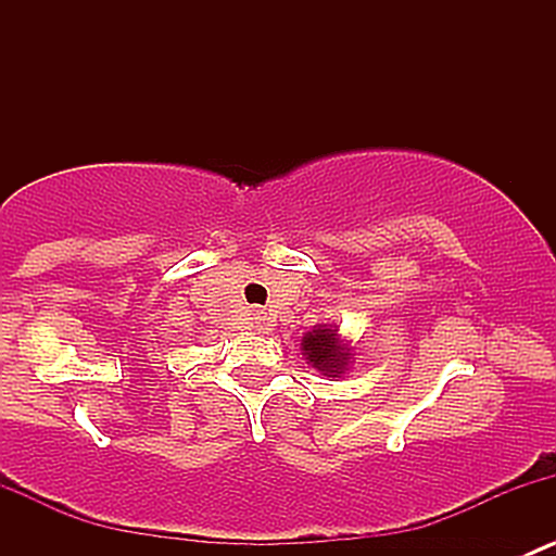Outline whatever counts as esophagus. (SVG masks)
Listing matches in <instances>:
<instances>
[{"mask_svg": "<svg viewBox=\"0 0 556 556\" xmlns=\"http://www.w3.org/2000/svg\"><path fill=\"white\" fill-rule=\"evenodd\" d=\"M255 323H257V328H263V317H257V314H255Z\"/></svg>", "mask_w": 556, "mask_h": 556, "instance_id": "obj_1", "label": "esophagus"}]
</instances>
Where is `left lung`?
I'll use <instances>...</instances> for the list:
<instances>
[{"label": "left lung", "mask_w": 556, "mask_h": 556, "mask_svg": "<svg viewBox=\"0 0 556 556\" xmlns=\"http://www.w3.org/2000/svg\"><path fill=\"white\" fill-rule=\"evenodd\" d=\"M301 346H304L306 361H309L317 371H323L325 377H339V374L346 371L350 352H346V346L339 344L333 328L319 325V328H314L312 333L304 336Z\"/></svg>", "instance_id": "obj_1"}]
</instances>
